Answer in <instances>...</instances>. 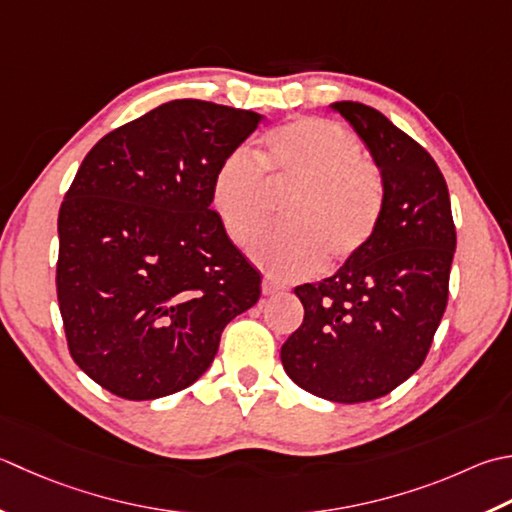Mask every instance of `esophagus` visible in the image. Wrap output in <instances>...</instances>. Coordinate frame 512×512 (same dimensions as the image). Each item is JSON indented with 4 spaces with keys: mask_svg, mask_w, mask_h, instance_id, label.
I'll return each instance as SVG.
<instances>
[{
    "mask_svg": "<svg viewBox=\"0 0 512 512\" xmlns=\"http://www.w3.org/2000/svg\"><path fill=\"white\" fill-rule=\"evenodd\" d=\"M282 286H279L277 282H273V279H264L262 282V293L264 295H277V293H282Z\"/></svg>",
    "mask_w": 512,
    "mask_h": 512,
    "instance_id": "34e87169",
    "label": "esophagus"
}]
</instances>
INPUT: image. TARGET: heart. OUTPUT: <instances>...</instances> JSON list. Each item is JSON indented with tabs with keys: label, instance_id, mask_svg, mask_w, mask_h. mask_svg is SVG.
<instances>
[{
	"label": "heart",
	"instance_id": "1",
	"mask_svg": "<svg viewBox=\"0 0 512 512\" xmlns=\"http://www.w3.org/2000/svg\"><path fill=\"white\" fill-rule=\"evenodd\" d=\"M357 139L328 119H295L270 133L259 162L228 155L210 182V204L230 242L248 244L270 219V190L295 193L282 222L250 246L270 277L297 279L353 262L373 242L384 213V184Z\"/></svg>",
	"mask_w": 512,
	"mask_h": 512
}]
</instances>
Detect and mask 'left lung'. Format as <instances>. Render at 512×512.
Masks as SVG:
<instances>
[{"instance_id":"left-lung-1","label":"left lung","mask_w":512,"mask_h":512,"mask_svg":"<svg viewBox=\"0 0 512 512\" xmlns=\"http://www.w3.org/2000/svg\"><path fill=\"white\" fill-rule=\"evenodd\" d=\"M379 168L373 242L322 282L295 288L304 322L282 346L293 382L328 402L384 397L424 364L448 302L455 224L442 170L379 110L335 102Z\"/></svg>"}]
</instances>
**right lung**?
Instances as JSON below:
<instances>
[{"instance_id": "1", "label": "right lung", "mask_w": 512, "mask_h": 512, "mask_svg": "<svg viewBox=\"0 0 512 512\" xmlns=\"http://www.w3.org/2000/svg\"><path fill=\"white\" fill-rule=\"evenodd\" d=\"M253 110L173 99L99 139L59 208L57 299L75 364L130 402L173 395L213 364L262 277L210 208L217 166Z\"/></svg>"}]
</instances>
